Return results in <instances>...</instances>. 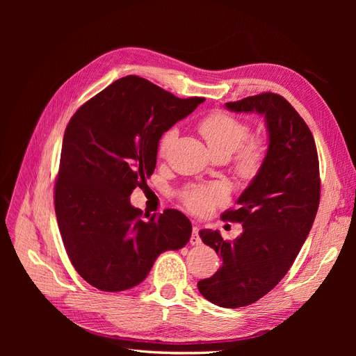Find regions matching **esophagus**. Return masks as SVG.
Returning a JSON list of instances; mask_svg holds the SVG:
<instances>
[{"label":"esophagus","mask_w":356,"mask_h":356,"mask_svg":"<svg viewBox=\"0 0 356 356\" xmlns=\"http://www.w3.org/2000/svg\"><path fill=\"white\" fill-rule=\"evenodd\" d=\"M191 244L192 245H199V244H202V239H200V236H199V227H193V229H192V236H191Z\"/></svg>","instance_id":"esophagus-1"}]
</instances>
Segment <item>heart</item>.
<instances>
[{
    "label": "heart",
    "instance_id": "obj_1",
    "mask_svg": "<svg viewBox=\"0 0 356 356\" xmlns=\"http://www.w3.org/2000/svg\"><path fill=\"white\" fill-rule=\"evenodd\" d=\"M197 128L213 156L223 154L229 157L238 147L240 148L235 157V170L241 177L251 179L263 167L267 154L266 144L261 138H251L247 141L250 137V125L247 122L227 114V112L218 111L203 118ZM175 138V128L165 131L159 143L160 156L167 153ZM222 199L223 192L218 186H192L181 193V200L186 208L196 215L209 213Z\"/></svg>",
    "mask_w": 356,
    "mask_h": 356
}]
</instances>
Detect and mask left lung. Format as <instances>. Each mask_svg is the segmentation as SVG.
I'll return each mask as SVG.
<instances>
[{
    "label": "left lung",
    "instance_id": "left-lung-1",
    "mask_svg": "<svg viewBox=\"0 0 356 356\" xmlns=\"http://www.w3.org/2000/svg\"><path fill=\"white\" fill-rule=\"evenodd\" d=\"M234 112L264 115L268 149L263 167L222 219L242 223L225 241L202 229V241L222 258L220 268L200 280V294L220 307L248 306L271 291L293 266L312 229L321 200L319 159L312 131L282 95L259 93L225 104Z\"/></svg>",
    "mask_w": 356,
    "mask_h": 356
}]
</instances>
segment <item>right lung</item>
<instances>
[{
	"label": "right lung",
	"instance_id": "1",
	"mask_svg": "<svg viewBox=\"0 0 356 356\" xmlns=\"http://www.w3.org/2000/svg\"><path fill=\"white\" fill-rule=\"evenodd\" d=\"M204 98L180 99L147 79L121 78L70 118L62 145L54 211L72 266L90 286L140 284L156 258L188 244L181 212L144 215L129 196L153 175L161 136Z\"/></svg>",
	"mask_w": 356,
	"mask_h": 356
}]
</instances>
